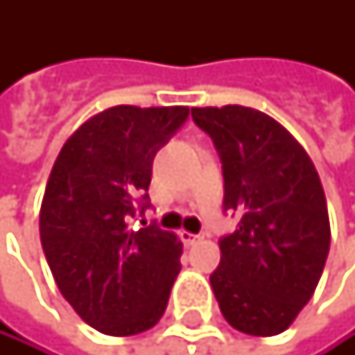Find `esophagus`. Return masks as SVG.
Here are the masks:
<instances>
[{"label": "esophagus", "mask_w": 355, "mask_h": 355, "mask_svg": "<svg viewBox=\"0 0 355 355\" xmlns=\"http://www.w3.org/2000/svg\"><path fill=\"white\" fill-rule=\"evenodd\" d=\"M200 239H204L202 234H191V232H181V241H183V245H196Z\"/></svg>", "instance_id": "34e87169"}]
</instances>
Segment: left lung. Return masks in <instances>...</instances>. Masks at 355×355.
Returning a JSON list of instances; mask_svg holds the SVG:
<instances>
[{
  "label": "left lung",
  "mask_w": 355,
  "mask_h": 355,
  "mask_svg": "<svg viewBox=\"0 0 355 355\" xmlns=\"http://www.w3.org/2000/svg\"><path fill=\"white\" fill-rule=\"evenodd\" d=\"M217 148L223 211L236 230L219 239L211 285L232 328L272 336L311 300L330 249L320 174L281 123L245 106L191 108Z\"/></svg>",
  "instance_id": "1"
}]
</instances>
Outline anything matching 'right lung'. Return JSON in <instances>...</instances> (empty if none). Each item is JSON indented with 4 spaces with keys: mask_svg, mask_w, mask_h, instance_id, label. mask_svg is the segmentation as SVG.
Segmentation results:
<instances>
[{
    "mask_svg": "<svg viewBox=\"0 0 355 355\" xmlns=\"http://www.w3.org/2000/svg\"><path fill=\"white\" fill-rule=\"evenodd\" d=\"M187 116V106L108 108L67 138L49 176L46 262L63 298L104 334L144 332L168 306L183 245L157 223H130L151 207L153 159Z\"/></svg>",
    "mask_w": 355,
    "mask_h": 355,
    "instance_id": "obj_1",
    "label": "right lung"
}]
</instances>
